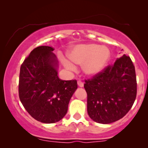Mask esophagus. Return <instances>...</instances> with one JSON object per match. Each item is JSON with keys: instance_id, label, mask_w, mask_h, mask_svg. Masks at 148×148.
<instances>
[{"instance_id": "1", "label": "esophagus", "mask_w": 148, "mask_h": 148, "mask_svg": "<svg viewBox=\"0 0 148 148\" xmlns=\"http://www.w3.org/2000/svg\"><path fill=\"white\" fill-rule=\"evenodd\" d=\"M77 84H78V86H79V87H84V82L83 81H81V80H79V81H77Z\"/></svg>"}]
</instances>
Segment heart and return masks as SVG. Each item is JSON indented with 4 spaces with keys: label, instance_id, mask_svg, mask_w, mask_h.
I'll use <instances>...</instances> for the list:
<instances>
[{
    "label": "heart",
    "instance_id": "obj_1",
    "mask_svg": "<svg viewBox=\"0 0 148 148\" xmlns=\"http://www.w3.org/2000/svg\"><path fill=\"white\" fill-rule=\"evenodd\" d=\"M111 57L109 49L104 46L95 44L78 45L69 53V58L74 63L83 64V70L88 75H95L101 72L108 63ZM67 69L74 70L75 66L72 62L64 60Z\"/></svg>",
    "mask_w": 148,
    "mask_h": 148
}]
</instances>
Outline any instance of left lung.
I'll list each match as a JSON object with an SVG mask.
<instances>
[{
	"label": "left lung",
	"mask_w": 148,
	"mask_h": 148,
	"mask_svg": "<svg viewBox=\"0 0 148 148\" xmlns=\"http://www.w3.org/2000/svg\"><path fill=\"white\" fill-rule=\"evenodd\" d=\"M85 83L88 113L98 123L109 124L123 118L136 97L135 67L126 55L91 79L85 80Z\"/></svg>",
	"instance_id": "left-lung-1"
}]
</instances>
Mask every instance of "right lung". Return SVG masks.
<instances>
[{
  "mask_svg": "<svg viewBox=\"0 0 148 148\" xmlns=\"http://www.w3.org/2000/svg\"><path fill=\"white\" fill-rule=\"evenodd\" d=\"M53 50L48 46L34 49L20 68V101L34 119L43 123H55L63 118L77 88L76 80L58 78Z\"/></svg>",
  "mask_w": 148,
  "mask_h": 148,
  "instance_id": "add662e5",
  "label": "right lung"
}]
</instances>
